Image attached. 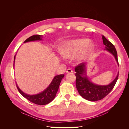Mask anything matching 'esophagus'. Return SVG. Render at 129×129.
<instances>
[{
    "label": "esophagus",
    "instance_id": "34e87169",
    "mask_svg": "<svg viewBox=\"0 0 129 129\" xmlns=\"http://www.w3.org/2000/svg\"><path fill=\"white\" fill-rule=\"evenodd\" d=\"M73 73V71L71 69V68H69L67 70V71H66V73Z\"/></svg>",
    "mask_w": 129,
    "mask_h": 129
}]
</instances>
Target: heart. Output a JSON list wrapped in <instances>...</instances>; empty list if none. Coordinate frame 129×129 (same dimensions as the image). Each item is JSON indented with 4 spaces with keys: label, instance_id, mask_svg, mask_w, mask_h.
Returning a JSON list of instances; mask_svg holds the SVG:
<instances>
[{
    "label": "heart",
    "instance_id": "obj_1",
    "mask_svg": "<svg viewBox=\"0 0 129 129\" xmlns=\"http://www.w3.org/2000/svg\"><path fill=\"white\" fill-rule=\"evenodd\" d=\"M87 39H80L69 41L61 48V53L64 57H71L82 51L80 58H82L89 53L93 48V45L89 43Z\"/></svg>",
    "mask_w": 129,
    "mask_h": 129
}]
</instances>
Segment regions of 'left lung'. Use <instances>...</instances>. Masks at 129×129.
I'll return each mask as SVG.
<instances>
[{"label":"left lung","instance_id":"1","mask_svg":"<svg viewBox=\"0 0 129 129\" xmlns=\"http://www.w3.org/2000/svg\"><path fill=\"white\" fill-rule=\"evenodd\" d=\"M103 44L105 49L112 54L118 64L117 53L114 45L108 40L104 36H102ZM85 63H81L75 68L76 72V87L80 95L84 99L90 101L101 100L107 96L114 88L117 81L119 73L115 79L107 85H99L91 82L85 76ZM85 75V76L84 75Z\"/></svg>","mask_w":129,"mask_h":129}]
</instances>
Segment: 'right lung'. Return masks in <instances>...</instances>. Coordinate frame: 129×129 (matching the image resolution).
Segmentation results:
<instances>
[{"label": "right lung", "instance_id": "add662e5", "mask_svg": "<svg viewBox=\"0 0 129 129\" xmlns=\"http://www.w3.org/2000/svg\"><path fill=\"white\" fill-rule=\"evenodd\" d=\"M41 37L42 36H40V35H33V36L30 37L28 39H27L24 42L41 40ZM15 56L14 58V63ZM64 76V74H61V75L55 76L54 77V79L53 80L52 82H51V83L50 84L48 87L47 89H46V90H45L44 91L37 95H27L26 93L23 92L21 90L19 89V88L18 87L17 83H16V85L19 92H20L21 94L25 97V98H26L27 100H28L29 101H30V102H32L34 104L40 105H46V104H48L50 102H52V101L54 100V99L55 98L58 89V88H59V85L61 83V81L62 79V78H63Z\"/></svg>", "mask_w": 129, "mask_h": 129}]
</instances>
